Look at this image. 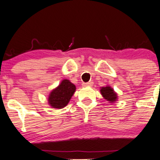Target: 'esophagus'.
Here are the masks:
<instances>
[{"label":"esophagus","mask_w":160,"mask_h":160,"mask_svg":"<svg viewBox=\"0 0 160 160\" xmlns=\"http://www.w3.org/2000/svg\"><path fill=\"white\" fill-rule=\"evenodd\" d=\"M93 82L90 81V82H86V83H83L82 84V86H84V87H86V86H92Z\"/></svg>","instance_id":"34e87169"}]
</instances>
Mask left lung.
<instances>
[{"instance_id":"obj_1","label":"left lung","mask_w":160,"mask_h":160,"mask_svg":"<svg viewBox=\"0 0 160 160\" xmlns=\"http://www.w3.org/2000/svg\"><path fill=\"white\" fill-rule=\"evenodd\" d=\"M100 92L102 94V97L104 99L109 102V103L113 104L115 103L118 99L117 92L113 90V88H111L110 86H103L100 88Z\"/></svg>"}]
</instances>
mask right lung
Wrapping results in <instances>:
<instances>
[{
    "label": "right lung",
    "instance_id": "obj_1",
    "mask_svg": "<svg viewBox=\"0 0 160 160\" xmlns=\"http://www.w3.org/2000/svg\"><path fill=\"white\" fill-rule=\"evenodd\" d=\"M76 91V86L68 79H64L59 85L49 92L48 104L51 108L62 109L67 106Z\"/></svg>",
    "mask_w": 160,
    "mask_h": 160
}]
</instances>
